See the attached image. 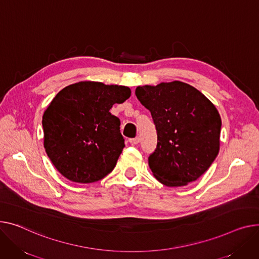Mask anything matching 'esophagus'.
<instances>
[{
  "instance_id": "1",
  "label": "esophagus",
  "mask_w": 259,
  "mask_h": 259,
  "mask_svg": "<svg viewBox=\"0 0 259 259\" xmlns=\"http://www.w3.org/2000/svg\"><path fill=\"white\" fill-rule=\"evenodd\" d=\"M129 143L131 145H137V144L140 143V137H134V139H130Z\"/></svg>"
}]
</instances>
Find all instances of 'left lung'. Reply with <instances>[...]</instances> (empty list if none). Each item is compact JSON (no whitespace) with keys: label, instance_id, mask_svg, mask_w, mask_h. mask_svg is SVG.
I'll list each match as a JSON object with an SVG mask.
<instances>
[{"label":"left lung","instance_id":"8db88e82","mask_svg":"<svg viewBox=\"0 0 259 259\" xmlns=\"http://www.w3.org/2000/svg\"><path fill=\"white\" fill-rule=\"evenodd\" d=\"M135 95L157 131L156 150L148 159L154 177L168 187L196 181L220 151L222 120L215 106L181 81L137 86Z\"/></svg>","mask_w":259,"mask_h":259}]
</instances>
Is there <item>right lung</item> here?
<instances>
[{
  "label": "right lung",
  "instance_id": "add662e5",
  "mask_svg": "<svg viewBox=\"0 0 259 259\" xmlns=\"http://www.w3.org/2000/svg\"><path fill=\"white\" fill-rule=\"evenodd\" d=\"M130 96L127 86L81 81L51 101L42 115L44 147L62 176L93 183L114 168L125 143L119 118L109 110Z\"/></svg>",
  "mask_w": 259,
  "mask_h": 259
}]
</instances>
